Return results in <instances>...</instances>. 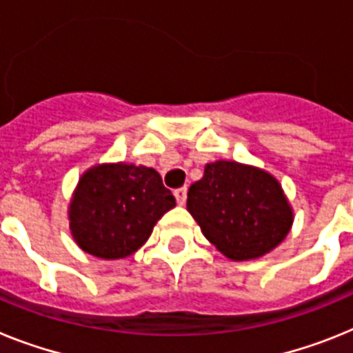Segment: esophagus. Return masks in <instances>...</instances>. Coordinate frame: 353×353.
Returning <instances> with one entry per match:
<instances>
[{
    "mask_svg": "<svg viewBox=\"0 0 353 353\" xmlns=\"http://www.w3.org/2000/svg\"><path fill=\"white\" fill-rule=\"evenodd\" d=\"M174 195H176V201L179 206H183L186 202V188H177L176 192H174Z\"/></svg>",
    "mask_w": 353,
    "mask_h": 353,
    "instance_id": "obj_1",
    "label": "esophagus"
}]
</instances>
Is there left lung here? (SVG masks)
Listing matches in <instances>:
<instances>
[{
	"label": "left lung",
	"instance_id": "1",
	"mask_svg": "<svg viewBox=\"0 0 353 353\" xmlns=\"http://www.w3.org/2000/svg\"><path fill=\"white\" fill-rule=\"evenodd\" d=\"M186 208L202 234L229 259L265 256L288 236L290 202L272 174L236 161H214L188 190Z\"/></svg>",
	"mask_w": 353,
	"mask_h": 353
}]
</instances>
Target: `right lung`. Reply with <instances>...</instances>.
<instances>
[{
    "label": "right lung",
    "mask_w": 353,
    "mask_h": 353,
    "mask_svg": "<svg viewBox=\"0 0 353 353\" xmlns=\"http://www.w3.org/2000/svg\"><path fill=\"white\" fill-rule=\"evenodd\" d=\"M176 199L154 168L104 163L88 168L69 204V225L81 250L122 259L142 247Z\"/></svg>",
    "instance_id": "obj_1"
}]
</instances>
